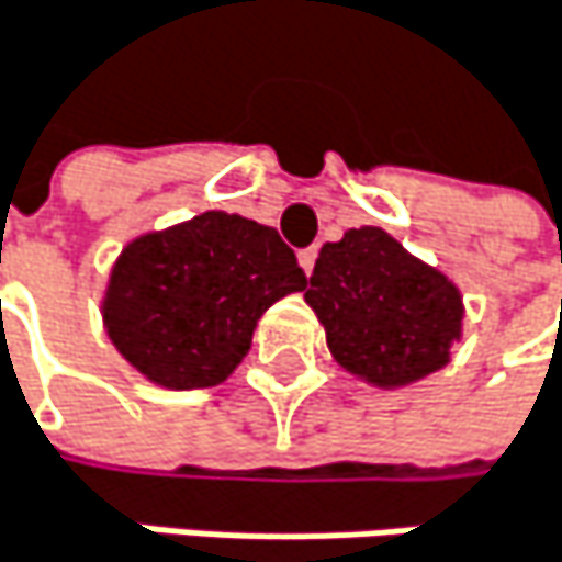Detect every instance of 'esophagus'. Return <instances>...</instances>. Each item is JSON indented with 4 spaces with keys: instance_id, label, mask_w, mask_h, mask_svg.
Masks as SVG:
<instances>
[{
    "instance_id": "obj_1",
    "label": "esophagus",
    "mask_w": 562,
    "mask_h": 562,
    "mask_svg": "<svg viewBox=\"0 0 562 562\" xmlns=\"http://www.w3.org/2000/svg\"><path fill=\"white\" fill-rule=\"evenodd\" d=\"M296 256H300V266H303V272L310 276V272H313V266H316V256H319V249H316V246H306V249H300Z\"/></svg>"
}]
</instances>
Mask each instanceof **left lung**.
Segmentation results:
<instances>
[{"label": "left lung", "mask_w": 562, "mask_h": 562, "mask_svg": "<svg viewBox=\"0 0 562 562\" xmlns=\"http://www.w3.org/2000/svg\"><path fill=\"white\" fill-rule=\"evenodd\" d=\"M306 303L336 363L376 386H406L447 367L463 329L460 290L376 226L319 249Z\"/></svg>", "instance_id": "left-lung-1"}]
</instances>
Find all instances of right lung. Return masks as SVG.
Wrapping results in <instances>:
<instances>
[{"label":"right lung","mask_w":562,"mask_h":562,"mask_svg":"<svg viewBox=\"0 0 562 562\" xmlns=\"http://www.w3.org/2000/svg\"><path fill=\"white\" fill-rule=\"evenodd\" d=\"M300 290L306 272L272 226L203 213L123 249L102 319L143 376L169 390H206L239 367L256 319Z\"/></svg>","instance_id":"obj_1"}]
</instances>
